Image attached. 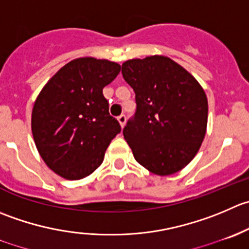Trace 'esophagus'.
Wrapping results in <instances>:
<instances>
[{
	"label": "esophagus",
	"instance_id": "esophagus-1",
	"mask_svg": "<svg viewBox=\"0 0 249 249\" xmlns=\"http://www.w3.org/2000/svg\"><path fill=\"white\" fill-rule=\"evenodd\" d=\"M118 122H119L120 126L124 127L125 123H126V117H125L124 114H122V115H120V117H118Z\"/></svg>",
	"mask_w": 249,
	"mask_h": 249
}]
</instances>
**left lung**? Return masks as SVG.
<instances>
[{
	"instance_id": "1",
	"label": "left lung",
	"mask_w": 249,
	"mask_h": 249,
	"mask_svg": "<svg viewBox=\"0 0 249 249\" xmlns=\"http://www.w3.org/2000/svg\"><path fill=\"white\" fill-rule=\"evenodd\" d=\"M122 73L136 95V114L123 130L135 159L156 175L178 173L195 158L206 136L203 88L165 55L129 59Z\"/></svg>"
}]
</instances>
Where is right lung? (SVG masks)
<instances>
[{
	"mask_svg": "<svg viewBox=\"0 0 249 249\" xmlns=\"http://www.w3.org/2000/svg\"><path fill=\"white\" fill-rule=\"evenodd\" d=\"M120 66L83 57L62 67L38 93L31 131L46 165L67 180H80L102 164L107 147L120 132L110 117L103 88Z\"/></svg>",
	"mask_w": 249,
	"mask_h": 249,
	"instance_id": "1",
	"label": "right lung"
}]
</instances>
